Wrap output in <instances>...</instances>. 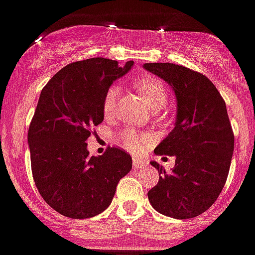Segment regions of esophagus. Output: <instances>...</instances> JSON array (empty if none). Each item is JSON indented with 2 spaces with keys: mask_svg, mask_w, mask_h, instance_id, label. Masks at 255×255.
<instances>
[{
  "mask_svg": "<svg viewBox=\"0 0 255 255\" xmlns=\"http://www.w3.org/2000/svg\"><path fill=\"white\" fill-rule=\"evenodd\" d=\"M147 165V161L143 160L140 157H132V166L135 167V169H139V167H143Z\"/></svg>",
  "mask_w": 255,
  "mask_h": 255,
  "instance_id": "34e87169",
  "label": "esophagus"
}]
</instances>
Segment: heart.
Returning <instances> with one entry per match:
<instances>
[{
    "label": "heart",
    "mask_w": 255,
    "mask_h": 255,
    "mask_svg": "<svg viewBox=\"0 0 255 255\" xmlns=\"http://www.w3.org/2000/svg\"><path fill=\"white\" fill-rule=\"evenodd\" d=\"M135 86L152 110H158L165 106L167 101V91L161 80L156 77H140L136 80ZM119 93L120 90L116 85H112L106 90L102 99V111L104 115L113 113L116 108ZM119 140L124 148L131 152H139L144 148V145L151 142V136L145 132H139L134 129H126L125 131L121 132Z\"/></svg>",
    "instance_id": "b5f03b06"
}]
</instances>
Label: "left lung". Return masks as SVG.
Masks as SVG:
<instances>
[{"instance_id":"left-lung-1","label":"left lung","mask_w":255,"mask_h":255,"mask_svg":"<svg viewBox=\"0 0 255 255\" xmlns=\"http://www.w3.org/2000/svg\"><path fill=\"white\" fill-rule=\"evenodd\" d=\"M175 91V128L154 149L174 156L175 166L166 171L156 161L158 183L148 199L154 210L175 219L206 212L218 199L230 171L235 136L225 99L205 75L173 63H145Z\"/></svg>"}]
</instances>
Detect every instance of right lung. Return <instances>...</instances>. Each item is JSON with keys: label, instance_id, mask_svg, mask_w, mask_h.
I'll list each match as a JSON object with an SVG mask.
<instances>
[{"label": "right lung", "instance_id": "add662e5", "mask_svg": "<svg viewBox=\"0 0 255 255\" xmlns=\"http://www.w3.org/2000/svg\"><path fill=\"white\" fill-rule=\"evenodd\" d=\"M91 58L65 65L42 89L28 130L32 175L54 210L75 219L91 218L112 202L131 157L117 147L89 156L86 140L103 121L102 99L117 77L131 68Z\"/></svg>", "mask_w": 255, "mask_h": 255}]
</instances>
